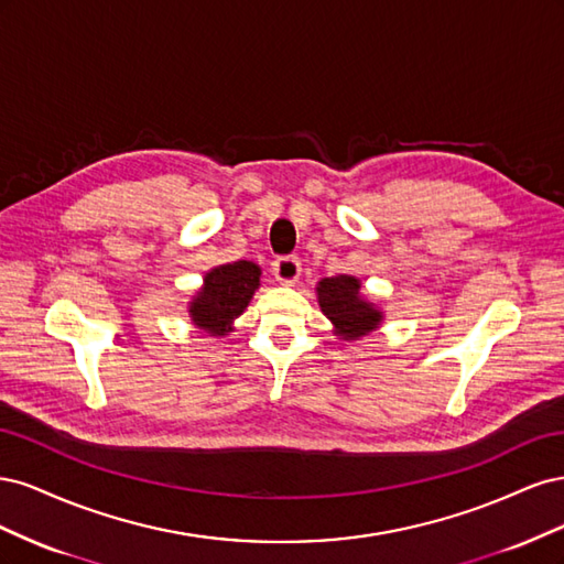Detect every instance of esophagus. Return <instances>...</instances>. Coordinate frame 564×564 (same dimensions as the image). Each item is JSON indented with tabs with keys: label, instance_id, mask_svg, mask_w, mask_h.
Masks as SVG:
<instances>
[{
	"label": "esophagus",
	"instance_id": "1",
	"mask_svg": "<svg viewBox=\"0 0 564 564\" xmlns=\"http://www.w3.org/2000/svg\"><path fill=\"white\" fill-rule=\"evenodd\" d=\"M272 272H275L280 284L292 286L301 275V261L296 259V256H282V259L272 263Z\"/></svg>",
	"mask_w": 564,
	"mask_h": 564
}]
</instances>
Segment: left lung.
Masks as SVG:
<instances>
[{
	"label": "left lung",
	"instance_id": "1",
	"mask_svg": "<svg viewBox=\"0 0 564 564\" xmlns=\"http://www.w3.org/2000/svg\"><path fill=\"white\" fill-rule=\"evenodd\" d=\"M360 280L352 275L324 278L317 282V303L334 324V334L344 340H357L377 332L383 313L362 299Z\"/></svg>",
	"mask_w": 564,
	"mask_h": 564
}]
</instances>
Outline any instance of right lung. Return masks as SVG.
<instances>
[{
    "label": "right lung",
    "instance_id": "add662e5",
    "mask_svg": "<svg viewBox=\"0 0 564 564\" xmlns=\"http://www.w3.org/2000/svg\"><path fill=\"white\" fill-rule=\"evenodd\" d=\"M261 286V268L251 261H235L212 268L191 301L193 324L212 336L232 332V322L245 313L256 289Z\"/></svg>",
    "mask_w": 564,
    "mask_h": 564
}]
</instances>
